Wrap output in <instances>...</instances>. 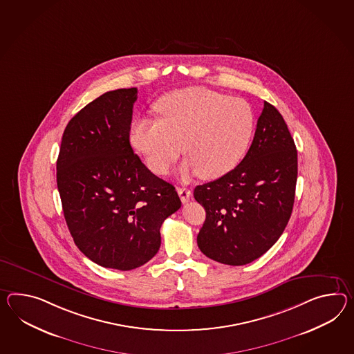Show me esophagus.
<instances>
[{"label": "esophagus", "mask_w": 354, "mask_h": 354, "mask_svg": "<svg viewBox=\"0 0 354 354\" xmlns=\"http://www.w3.org/2000/svg\"><path fill=\"white\" fill-rule=\"evenodd\" d=\"M178 194H179L183 203H187L189 201L190 196H192L190 190L187 189V188H178Z\"/></svg>", "instance_id": "34e87169"}]
</instances>
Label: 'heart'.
I'll return each instance as SVG.
<instances>
[{"label": "heart", "instance_id": "b5f03b06", "mask_svg": "<svg viewBox=\"0 0 354 354\" xmlns=\"http://www.w3.org/2000/svg\"><path fill=\"white\" fill-rule=\"evenodd\" d=\"M161 119L139 118L131 124L129 142L148 169L165 175L180 155L184 178L199 174L214 180L230 173L248 151L256 113L245 100L203 86L179 89L156 104Z\"/></svg>", "mask_w": 354, "mask_h": 354}]
</instances>
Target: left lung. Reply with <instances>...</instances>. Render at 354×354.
I'll return each mask as SVG.
<instances>
[{
	"label": "left lung",
	"mask_w": 354,
	"mask_h": 354,
	"mask_svg": "<svg viewBox=\"0 0 354 354\" xmlns=\"http://www.w3.org/2000/svg\"><path fill=\"white\" fill-rule=\"evenodd\" d=\"M298 158L281 113L265 101L250 149L230 173L197 185L206 209L197 236L208 259L241 266L266 253L284 232L293 209Z\"/></svg>",
	"instance_id": "8db88e82"
}]
</instances>
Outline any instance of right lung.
<instances>
[{
  "label": "right lung",
  "instance_id": "obj_1",
  "mask_svg": "<svg viewBox=\"0 0 354 354\" xmlns=\"http://www.w3.org/2000/svg\"><path fill=\"white\" fill-rule=\"evenodd\" d=\"M137 88L106 92L66 125L57 188L70 234L100 266L128 271L161 245L160 227L181 206L170 183L151 173L130 146Z\"/></svg>",
  "mask_w": 354,
  "mask_h": 354
}]
</instances>
